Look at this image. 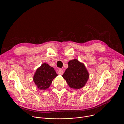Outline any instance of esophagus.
Segmentation results:
<instances>
[{
	"mask_svg": "<svg viewBox=\"0 0 124 124\" xmlns=\"http://www.w3.org/2000/svg\"><path fill=\"white\" fill-rule=\"evenodd\" d=\"M58 74H59V75H62L63 74V73H64V70H62V69H60L58 70Z\"/></svg>",
	"mask_w": 124,
	"mask_h": 124,
	"instance_id": "34e87169",
	"label": "esophagus"
}]
</instances>
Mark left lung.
<instances>
[{
  "label": "left lung",
  "mask_w": 124,
  "mask_h": 124,
  "mask_svg": "<svg viewBox=\"0 0 124 124\" xmlns=\"http://www.w3.org/2000/svg\"><path fill=\"white\" fill-rule=\"evenodd\" d=\"M70 87L79 89L83 87L89 78V74L84 64L77 59L68 62V68L62 75Z\"/></svg>",
  "instance_id": "1"
}]
</instances>
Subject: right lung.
Here are the masks:
<instances>
[{"label": "right lung", "mask_w": 124, "mask_h": 124, "mask_svg": "<svg viewBox=\"0 0 124 124\" xmlns=\"http://www.w3.org/2000/svg\"><path fill=\"white\" fill-rule=\"evenodd\" d=\"M57 76L54 68L45 63L36 70L33 79L38 89L45 90L48 89L53 79Z\"/></svg>", "instance_id": "add662e5"}]
</instances>
